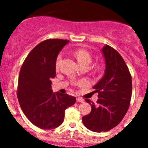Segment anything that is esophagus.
Wrapping results in <instances>:
<instances>
[{
	"label": "esophagus",
	"mask_w": 148,
	"mask_h": 148,
	"mask_svg": "<svg viewBox=\"0 0 148 148\" xmlns=\"http://www.w3.org/2000/svg\"><path fill=\"white\" fill-rule=\"evenodd\" d=\"M76 101H77V102H79V103H83V102H84V99H82V98H81V97H78L77 99H76Z\"/></svg>",
	"instance_id": "obj_1"
}]
</instances>
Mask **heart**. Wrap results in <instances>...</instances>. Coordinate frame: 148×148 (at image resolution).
<instances>
[{
  "label": "heart",
  "instance_id": "obj_1",
  "mask_svg": "<svg viewBox=\"0 0 148 148\" xmlns=\"http://www.w3.org/2000/svg\"><path fill=\"white\" fill-rule=\"evenodd\" d=\"M74 55L80 65H83V64H87V65H88L92 62V55L88 51H86V49H76V50L74 51ZM62 53H60L57 56L56 60V68H58L59 67L60 61L62 60ZM97 69H99V67H97Z\"/></svg>",
  "mask_w": 148,
  "mask_h": 148
}]
</instances>
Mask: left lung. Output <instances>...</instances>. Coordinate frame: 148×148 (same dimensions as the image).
<instances>
[{
	"instance_id": "1",
	"label": "left lung",
	"mask_w": 148,
	"mask_h": 148,
	"mask_svg": "<svg viewBox=\"0 0 148 148\" xmlns=\"http://www.w3.org/2000/svg\"><path fill=\"white\" fill-rule=\"evenodd\" d=\"M106 62L105 74L93 87L98 93L97 103L86 99L92 110L82 118L84 126L94 132H108L122 121L130 105L132 76L120 54L109 45L101 49Z\"/></svg>"
}]
</instances>
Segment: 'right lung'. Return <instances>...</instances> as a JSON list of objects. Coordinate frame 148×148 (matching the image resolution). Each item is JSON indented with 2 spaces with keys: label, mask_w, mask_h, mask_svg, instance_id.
Returning a JSON list of instances; mask_svg holds the SVG:
<instances>
[{
  "label": "right lung",
  "mask_w": 148,
  "mask_h": 148,
  "mask_svg": "<svg viewBox=\"0 0 148 148\" xmlns=\"http://www.w3.org/2000/svg\"><path fill=\"white\" fill-rule=\"evenodd\" d=\"M68 40L49 39L40 42L25 58L18 81L17 97L22 111L34 125L55 129L63 123L66 108L75 97L53 93L51 79L56 76V60Z\"/></svg>",
  "instance_id": "add662e5"
}]
</instances>
